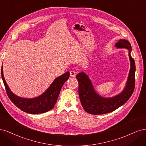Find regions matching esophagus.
Listing matches in <instances>:
<instances>
[{
  "label": "esophagus",
  "instance_id": "1",
  "mask_svg": "<svg viewBox=\"0 0 146 146\" xmlns=\"http://www.w3.org/2000/svg\"><path fill=\"white\" fill-rule=\"evenodd\" d=\"M76 72H75L74 70H71V71L70 72V74L72 77H74L76 76Z\"/></svg>",
  "mask_w": 146,
  "mask_h": 146
}]
</instances>
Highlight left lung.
Masks as SVG:
<instances>
[{"label":"left lung","instance_id":"8db88e82","mask_svg":"<svg viewBox=\"0 0 146 146\" xmlns=\"http://www.w3.org/2000/svg\"><path fill=\"white\" fill-rule=\"evenodd\" d=\"M117 48H126L129 51L130 61V69L125 88L118 95L111 98H104L96 93L88 75L83 72L76 75L79 82V96L83 109L92 115H102L111 112L129 100L135 88V63L131 56V46L130 42L125 39H119L115 44Z\"/></svg>","mask_w":146,"mask_h":146}]
</instances>
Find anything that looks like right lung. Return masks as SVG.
Returning a JSON list of instances; mask_svg holds the SVG:
<instances>
[{"mask_svg":"<svg viewBox=\"0 0 146 146\" xmlns=\"http://www.w3.org/2000/svg\"><path fill=\"white\" fill-rule=\"evenodd\" d=\"M1 76L7 95L13 104L23 111L30 114H39L50 111L54 107L61 88L69 78L70 73L67 72L56 78L45 92L40 96L33 98H24L18 96L11 91L4 78L2 66Z\"/></svg>","mask_w":146,"mask_h":146,"instance_id":"right-lung-1","label":"right lung"}]
</instances>
